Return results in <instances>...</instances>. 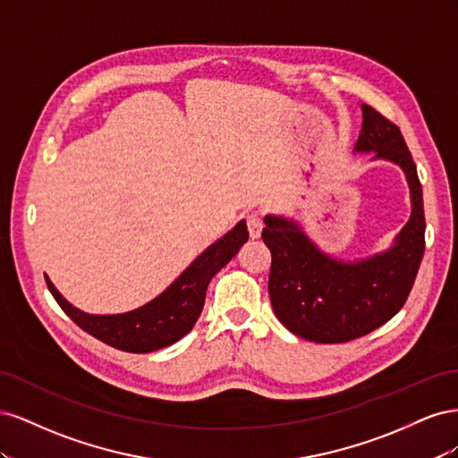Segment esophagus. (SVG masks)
I'll use <instances>...</instances> for the list:
<instances>
[{
  "mask_svg": "<svg viewBox=\"0 0 458 458\" xmlns=\"http://www.w3.org/2000/svg\"><path fill=\"white\" fill-rule=\"evenodd\" d=\"M246 225H248V233H250L252 239H258L263 229V219L258 212H250L246 214Z\"/></svg>",
  "mask_w": 458,
  "mask_h": 458,
  "instance_id": "obj_1",
  "label": "esophagus"
}]
</instances>
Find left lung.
I'll use <instances>...</instances> for the list:
<instances>
[{
    "label": "left lung",
    "instance_id": "8db88e82",
    "mask_svg": "<svg viewBox=\"0 0 458 458\" xmlns=\"http://www.w3.org/2000/svg\"><path fill=\"white\" fill-rule=\"evenodd\" d=\"M363 126L355 152H374L403 170L411 217L392 248L357 261L318 250L294 219L266 216L261 239L271 250L269 298L276 318L293 335L317 344L361 338L403 308L424 256V204L417 165L399 128L361 105Z\"/></svg>",
    "mask_w": 458,
    "mask_h": 458
}]
</instances>
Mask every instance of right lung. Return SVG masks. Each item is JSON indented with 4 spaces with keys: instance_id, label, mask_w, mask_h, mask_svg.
<instances>
[{
    "instance_id": "obj_1",
    "label": "right lung",
    "mask_w": 458,
    "mask_h": 458,
    "mask_svg": "<svg viewBox=\"0 0 458 458\" xmlns=\"http://www.w3.org/2000/svg\"><path fill=\"white\" fill-rule=\"evenodd\" d=\"M246 241L248 229L242 219L219 241L208 246L160 296L128 313L89 315L68 303L47 275L46 283L61 310L88 335L122 352L148 353L172 345L191 332L204 308L206 288L212 276L227 266L233 256H237Z\"/></svg>"
}]
</instances>
